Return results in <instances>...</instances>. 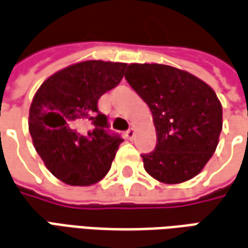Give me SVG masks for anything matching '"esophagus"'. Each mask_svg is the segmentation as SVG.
Returning <instances> with one entry per match:
<instances>
[{"mask_svg":"<svg viewBox=\"0 0 248 248\" xmlns=\"http://www.w3.org/2000/svg\"><path fill=\"white\" fill-rule=\"evenodd\" d=\"M125 138H127L128 140H132V139H134V138H135V129H134V128H129V129H128L127 132H125Z\"/></svg>","mask_w":248,"mask_h":248,"instance_id":"34e87169","label":"esophagus"}]
</instances>
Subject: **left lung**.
Masks as SVG:
<instances>
[{"label":"left lung","mask_w":248,"mask_h":248,"mask_svg":"<svg viewBox=\"0 0 248 248\" xmlns=\"http://www.w3.org/2000/svg\"><path fill=\"white\" fill-rule=\"evenodd\" d=\"M125 79L153 113L156 146L143 165L163 184H181L204 169L218 144L223 108L208 83L185 70L131 63Z\"/></svg>","instance_id":"left-lung-1"}]
</instances>
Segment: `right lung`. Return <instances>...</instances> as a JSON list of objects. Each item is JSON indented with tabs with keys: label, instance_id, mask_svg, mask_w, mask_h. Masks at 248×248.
<instances>
[{
	"label": "right lung",
	"instance_id": "right-lung-1",
	"mask_svg": "<svg viewBox=\"0 0 248 248\" xmlns=\"http://www.w3.org/2000/svg\"><path fill=\"white\" fill-rule=\"evenodd\" d=\"M125 63L85 61L43 82L30 108V134L46 167L71 186H90L110 170L120 136L107 132L97 102L124 77Z\"/></svg>",
	"mask_w": 248,
	"mask_h": 248
}]
</instances>
